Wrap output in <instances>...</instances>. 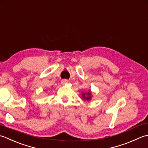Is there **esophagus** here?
Listing matches in <instances>:
<instances>
[{"mask_svg":"<svg viewBox=\"0 0 148 148\" xmlns=\"http://www.w3.org/2000/svg\"><path fill=\"white\" fill-rule=\"evenodd\" d=\"M68 82V80L67 79H62L61 80V84H63V85H64V84H67Z\"/></svg>","mask_w":148,"mask_h":148,"instance_id":"1","label":"esophagus"}]
</instances>
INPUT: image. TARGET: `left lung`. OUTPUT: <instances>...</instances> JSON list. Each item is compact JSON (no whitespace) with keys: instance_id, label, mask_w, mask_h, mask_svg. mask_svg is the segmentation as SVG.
Wrapping results in <instances>:
<instances>
[{"instance_id":"8db88e82","label":"left lung","mask_w":148,"mask_h":148,"mask_svg":"<svg viewBox=\"0 0 148 148\" xmlns=\"http://www.w3.org/2000/svg\"><path fill=\"white\" fill-rule=\"evenodd\" d=\"M82 98L84 99V100H90V99H91V91L87 92V93L82 92Z\"/></svg>"}]
</instances>
